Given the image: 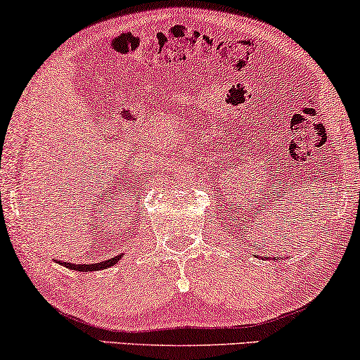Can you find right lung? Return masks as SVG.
Returning a JSON list of instances; mask_svg holds the SVG:
<instances>
[{"instance_id": "obj_1", "label": "right lung", "mask_w": 360, "mask_h": 360, "mask_svg": "<svg viewBox=\"0 0 360 360\" xmlns=\"http://www.w3.org/2000/svg\"><path fill=\"white\" fill-rule=\"evenodd\" d=\"M122 255H115L112 259H108V260H103V262H98V264H72V262H58L62 265H65L67 269H72V270H78V272H91V270H103V269H108L111 267V265L117 264V260H120Z\"/></svg>"}]
</instances>
